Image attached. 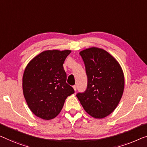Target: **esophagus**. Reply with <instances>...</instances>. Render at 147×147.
Segmentation results:
<instances>
[{
	"label": "esophagus",
	"instance_id": "1",
	"mask_svg": "<svg viewBox=\"0 0 147 147\" xmlns=\"http://www.w3.org/2000/svg\"><path fill=\"white\" fill-rule=\"evenodd\" d=\"M73 87V88L74 90V91H76V85H74Z\"/></svg>",
	"mask_w": 147,
	"mask_h": 147
}]
</instances>
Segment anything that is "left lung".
<instances>
[{
	"label": "left lung",
	"instance_id": "obj_1",
	"mask_svg": "<svg viewBox=\"0 0 147 147\" xmlns=\"http://www.w3.org/2000/svg\"><path fill=\"white\" fill-rule=\"evenodd\" d=\"M88 78L84 92L76 94L84 110L92 117L102 119L112 113L124 90L121 67L109 53L91 47L80 52Z\"/></svg>",
	"mask_w": 147,
	"mask_h": 147
}]
</instances>
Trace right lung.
<instances>
[{"instance_id": "right-lung-1", "label": "right lung", "mask_w": 147, "mask_h": 147, "mask_svg": "<svg viewBox=\"0 0 147 147\" xmlns=\"http://www.w3.org/2000/svg\"><path fill=\"white\" fill-rule=\"evenodd\" d=\"M70 50H48L28 63L24 73V96L34 114L41 119H53L62 109L66 98L74 93L67 83L63 63Z\"/></svg>"}]
</instances>
